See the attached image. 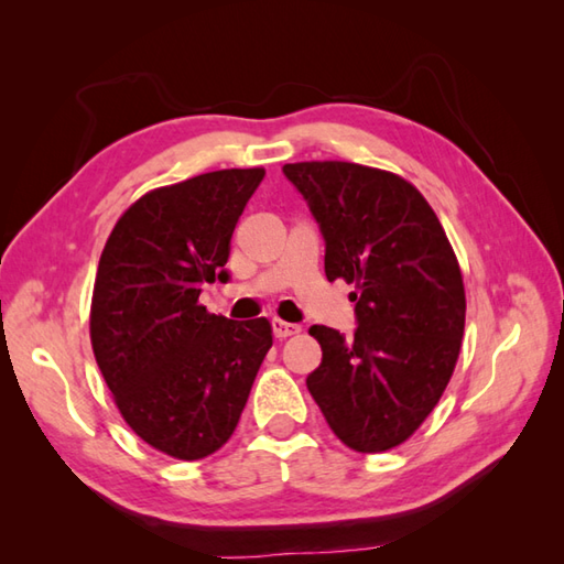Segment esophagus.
<instances>
[{"mask_svg": "<svg viewBox=\"0 0 564 564\" xmlns=\"http://www.w3.org/2000/svg\"><path fill=\"white\" fill-rule=\"evenodd\" d=\"M271 327H273V334H275V337H279V339L293 337V334L301 332V325H293V322H285V319H279V317H275V319L271 322Z\"/></svg>", "mask_w": 564, "mask_h": 564, "instance_id": "1", "label": "esophagus"}]
</instances>
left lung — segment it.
<instances>
[{
	"mask_svg": "<svg viewBox=\"0 0 564 564\" xmlns=\"http://www.w3.org/2000/svg\"><path fill=\"white\" fill-rule=\"evenodd\" d=\"M325 237L329 281L354 283V339L315 325L322 364L307 390L329 429L358 453L400 446L422 426L453 376L465 289L434 208L402 176L354 162H295Z\"/></svg>",
	"mask_w": 564,
	"mask_h": 564,
	"instance_id": "obj_1",
	"label": "left lung"
}]
</instances>
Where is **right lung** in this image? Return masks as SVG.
Wrapping results in <instances>:
<instances>
[{
	"label": "right lung",
	"mask_w": 564,
	"mask_h": 564,
	"mask_svg": "<svg viewBox=\"0 0 564 564\" xmlns=\"http://www.w3.org/2000/svg\"><path fill=\"white\" fill-rule=\"evenodd\" d=\"M263 170H220L140 196L94 281L89 334L118 412L172 458L200 460L237 429L273 337L267 317L235 322L198 303L227 281L230 239Z\"/></svg>",
	"instance_id": "add662e5"
}]
</instances>
